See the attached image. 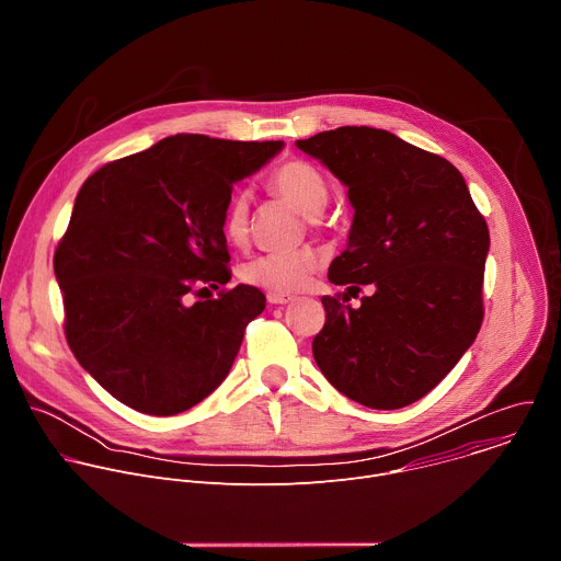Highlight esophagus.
Returning a JSON list of instances; mask_svg holds the SVG:
<instances>
[{"mask_svg":"<svg viewBox=\"0 0 561 561\" xmlns=\"http://www.w3.org/2000/svg\"><path fill=\"white\" fill-rule=\"evenodd\" d=\"M295 297L293 295H279V293H271L268 295V304H275V306H284V304H290Z\"/></svg>","mask_w":561,"mask_h":561,"instance_id":"esophagus-1","label":"esophagus"}]
</instances>
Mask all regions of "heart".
I'll use <instances>...</instances> for the list:
<instances>
[{
	"instance_id": "b5f03b06",
	"label": "heart",
	"mask_w": 561,
	"mask_h": 561,
	"mask_svg": "<svg viewBox=\"0 0 561 561\" xmlns=\"http://www.w3.org/2000/svg\"><path fill=\"white\" fill-rule=\"evenodd\" d=\"M271 188L290 202L297 210L317 221V215L322 213L331 199V186L324 173L314 164L304 162V159H288L279 164L271 175ZM251 206L247 193H234L224 210L221 230L230 244H244L249 239ZM319 266V257L312 249H295L282 253H266L251 260L242 268V277L247 284L257 288L293 295L304 290L310 284L312 273Z\"/></svg>"
}]
</instances>
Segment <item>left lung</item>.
<instances>
[{"mask_svg":"<svg viewBox=\"0 0 561 561\" xmlns=\"http://www.w3.org/2000/svg\"><path fill=\"white\" fill-rule=\"evenodd\" d=\"M344 186L355 208L346 251L322 297L312 340L324 377L353 402L404 409L431 392L474 342L484 319L489 226L448 159L370 126L297 139ZM364 283L374 293L350 306Z\"/></svg>","mask_w":561,"mask_h":561,"instance_id":"1","label":"left lung"}]
</instances>
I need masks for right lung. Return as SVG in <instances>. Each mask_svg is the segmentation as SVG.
<instances>
[{
	"instance_id": "1",
	"label": "right lung",
	"mask_w": 561,
	"mask_h": 561,
	"mask_svg": "<svg viewBox=\"0 0 561 561\" xmlns=\"http://www.w3.org/2000/svg\"><path fill=\"white\" fill-rule=\"evenodd\" d=\"M282 141L173 135L115 159L79 188L53 266L75 359L122 404L154 417L184 413L228 375L260 288L226 286L221 219L232 184Z\"/></svg>"
}]
</instances>
